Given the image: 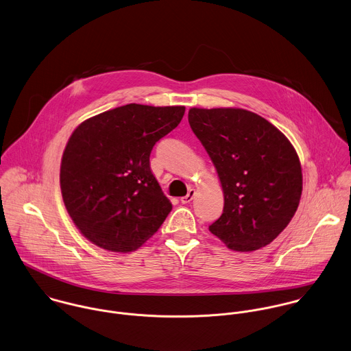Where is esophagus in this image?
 I'll list each match as a JSON object with an SVG mask.
<instances>
[{"label": "esophagus", "mask_w": 351, "mask_h": 351, "mask_svg": "<svg viewBox=\"0 0 351 351\" xmlns=\"http://www.w3.org/2000/svg\"><path fill=\"white\" fill-rule=\"evenodd\" d=\"M194 197H195V190H194V189H190V190H189V194L180 198V202H182V204H190V202L194 199Z\"/></svg>", "instance_id": "obj_1"}]
</instances>
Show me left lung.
<instances>
[{"label": "left lung", "instance_id": "obj_1", "mask_svg": "<svg viewBox=\"0 0 351 351\" xmlns=\"http://www.w3.org/2000/svg\"><path fill=\"white\" fill-rule=\"evenodd\" d=\"M189 123L223 193V210L209 230L232 251L266 247L301 199L302 171L294 146L269 121L243 108L194 107Z\"/></svg>", "mask_w": 351, "mask_h": 351}]
</instances>
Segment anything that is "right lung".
<instances>
[{
    "label": "right lung",
    "mask_w": 351,
    "mask_h": 351,
    "mask_svg": "<svg viewBox=\"0 0 351 351\" xmlns=\"http://www.w3.org/2000/svg\"><path fill=\"white\" fill-rule=\"evenodd\" d=\"M184 111V106L132 103L85 119L71 133L61 160V193L71 221L90 243L128 254L162 225L172 204L149 156Z\"/></svg>",
    "instance_id": "obj_1"
}]
</instances>
